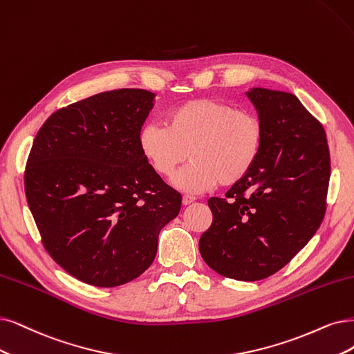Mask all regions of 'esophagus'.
Here are the masks:
<instances>
[{
    "label": "esophagus",
    "mask_w": 354,
    "mask_h": 354,
    "mask_svg": "<svg viewBox=\"0 0 354 354\" xmlns=\"http://www.w3.org/2000/svg\"><path fill=\"white\" fill-rule=\"evenodd\" d=\"M195 200H197V198H195L194 195H184V197H182V203H184V205H188V204L194 203Z\"/></svg>",
    "instance_id": "34e87169"
}]
</instances>
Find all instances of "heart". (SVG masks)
<instances>
[{"mask_svg": "<svg viewBox=\"0 0 354 354\" xmlns=\"http://www.w3.org/2000/svg\"><path fill=\"white\" fill-rule=\"evenodd\" d=\"M259 118L214 99H194L166 116V127L142 125L138 146L157 175L167 178L191 157L174 178L188 192H204L217 184L230 187L248 176L264 147Z\"/></svg>", "mask_w": 354, "mask_h": 354, "instance_id": "obj_1", "label": "heart"}]
</instances>
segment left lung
I'll use <instances>...</instances> for the list:
<instances>
[{
    "mask_svg": "<svg viewBox=\"0 0 354 354\" xmlns=\"http://www.w3.org/2000/svg\"><path fill=\"white\" fill-rule=\"evenodd\" d=\"M246 95L264 125V147L225 198L208 200L213 223L198 248L220 276L257 281L289 264L319 229L331 166L322 124L295 95L261 87Z\"/></svg>",
    "mask_w": 354,
    "mask_h": 354,
    "instance_id": "1",
    "label": "left lung"
}]
</instances>
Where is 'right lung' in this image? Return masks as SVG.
Listing matches in <instances>:
<instances>
[{"mask_svg":"<svg viewBox=\"0 0 354 354\" xmlns=\"http://www.w3.org/2000/svg\"><path fill=\"white\" fill-rule=\"evenodd\" d=\"M154 95L120 88L52 113L24 170L26 198L48 254L77 280L115 287L137 279L182 197L144 159L138 133Z\"/></svg>","mask_w":354,"mask_h":354,"instance_id":"right-lung-1","label":"right lung"}]
</instances>
